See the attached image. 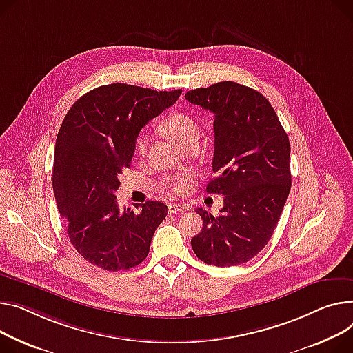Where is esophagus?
Masks as SVG:
<instances>
[{"instance_id": "1", "label": "esophagus", "mask_w": 353, "mask_h": 353, "mask_svg": "<svg viewBox=\"0 0 353 353\" xmlns=\"http://www.w3.org/2000/svg\"><path fill=\"white\" fill-rule=\"evenodd\" d=\"M187 208V205H184V204H177V203H172V204H169L168 205V211L170 214H174V213H183V211H185Z\"/></svg>"}]
</instances>
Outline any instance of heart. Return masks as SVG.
<instances>
[{
    "label": "heart",
    "instance_id": "1",
    "mask_svg": "<svg viewBox=\"0 0 353 353\" xmlns=\"http://www.w3.org/2000/svg\"><path fill=\"white\" fill-rule=\"evenodd\" d=\"M163 130L177 143L180 148L189 145L194 140H199V126L193 117L185 113H172L163 121ZM149 146V137L140 134L136 139V152L139 156H143Z\"/></svg>",
    "mask_w": 353,
    "mask_h": 353
}]
</instances>
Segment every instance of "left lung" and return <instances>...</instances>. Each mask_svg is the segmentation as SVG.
Wrapping results in <instances>:
<instances>
[{"label":"left lung","instance_id":"obj_1","mask_svg":"<svg viewBox=\"0 0 353 353\" xmlns=\"http://www.w3.org/2000/svg\"><path fill=\"white\" fill-rule=\"evenodd\" d=\"M184 98L214 114L217 177L207 193L224 196L219 216L197 208L203 228L193 251L208 265L244 264L270 241L290 194L288 134L265 97L248 86L224 81Z\"/></svg>","mask_w":353,"mask_h":353}]
</instances>
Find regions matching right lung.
Here are the masks:
<instances>
[{
    "mask_svg": "<svg viewBox=\"0 0 353 353\" xmlns=\"http://www.w3.org/2000/svg\"><path fill=\"white\" fill-rule=\"evenodd\" d=\"M180 95L181 89L110 83L68 110L57 136L52 185L70 244L90 264L114 272L148 256L168 205L149 200L137 213L122 211L114 192L119 174L130 168L139 132Z\"/></svg>",
    "mask_w": 353,
    "mask_h": 353,
    "instance_id": "right-lung-1",
    "label": "right lung"
}]
</instances>
